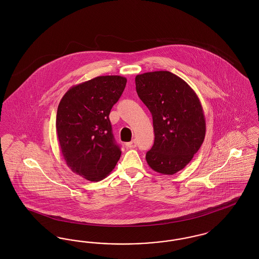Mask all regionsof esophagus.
I'll return each instance as SVG.
<instances>
[{"instance_id":"34e87169","label":"esophagus","mask_w":259,"mask_h":259,"mask_svg":"<svg viewBox=\"0 0 259 259\" xmlns=\"http://www.w3.org/2000/svg\"><path fill=\"white\" fill-rule=\"evenodd\" d=\"M126 147L128 148H135L136 147H137V142H136V140H132L131 142L127 143V144H126Z\"/></svg>"}]
</instances>
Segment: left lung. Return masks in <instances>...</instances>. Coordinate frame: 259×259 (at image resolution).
<instances>
[{
    "label": "left lung",
    "mask_w": 259,
    "mask_h": 259,
    "mask_svg": "<svg viewBox=\"0 0 259 259\" xmlns=\"http://www.w3.org/2000/svg\"><path fill=\"white\" fill-rule=\"evenodd\" d=\"M138 96L151 112L154 144L146 155L155 172L174 175L193 158L206 134V121L195 91L168 71L136 75Z\"/></svg>",
    "instance_id": "1"
}]
</instances>
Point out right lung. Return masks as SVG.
Here are the masks:
<instances>
[{"label": "right lung", "mask_w": 259, "mask_h": 259, "mask_svg": "<svg viewBox=\"0 0 259 259\" xmlns=\"http://www.w3.org/2000/svg\"><path fill=\"white\" fill-rule=\"evenodd\" d=\"M126 82L120 75L97 76L71 87L59 103L56 132L63 158L87 181L103 180L120 158L109 115Z\"/></svg>", "instance_id": "add662e5"}]
</instances>
